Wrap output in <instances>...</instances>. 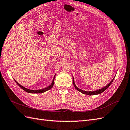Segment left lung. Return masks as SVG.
I'll use <instances>...</instances> for the list:
<instances>
[{"label": "left lung", "mask_w": 130, "mask_h": 130, "mask_svg": "<svg viewBox=\"0 0 130 130\" xmlns=\"http://www.w3.org/2000/svg\"><path fill=\"white\" fill-rule=\"evenodd\" d=\"M115 77H114V78H113L112 80L109 83V84H108L107 85H106V86H105L104 87H103L101 89H98V90L97 91H84L82 90V89H81L78 88L77 86H76L75 84V81H74V77H72V79H73V84H74V86L75 88L77 89V91H78L79 92H81L83 94H87V95H95V94H101L102 93H103L104 91H105L106 89H107L110 86V85L112 84V82L113 81V80H114Z\"/></svg>", "instance_id": "obj_1"}]
</instances>
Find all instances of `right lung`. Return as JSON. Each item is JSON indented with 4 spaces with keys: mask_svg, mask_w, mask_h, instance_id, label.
Here are the masks:
<instances>
[{
    "mask_svg": "<svg viewBox=\"0 0 130 130\" xmlns=\"http://www.w3.org/2000/svg\"><path fill=\"white\" fill-rule=\"evenodd\" d=\"M55 77V75L54 76V78H53V81L52 82V84H51V85H49L48 87H46L45 88H43V89H38V90H32V89H29L26 88H25L24 87H23V86H21V85H20L18 82H16V80H15V79H14V80L16 82V84H17L19 85V86H20V87L23 89V90H24L26 92L29 93H44V92H45L46 91L49 90V89H51L53 87V85H54V82Z\"/></svg>",
    "mask_w": 130,
    "mask_h": 130,
    "instance_id": "add662e5",
    "label": "right lung"
}]
</instances>
